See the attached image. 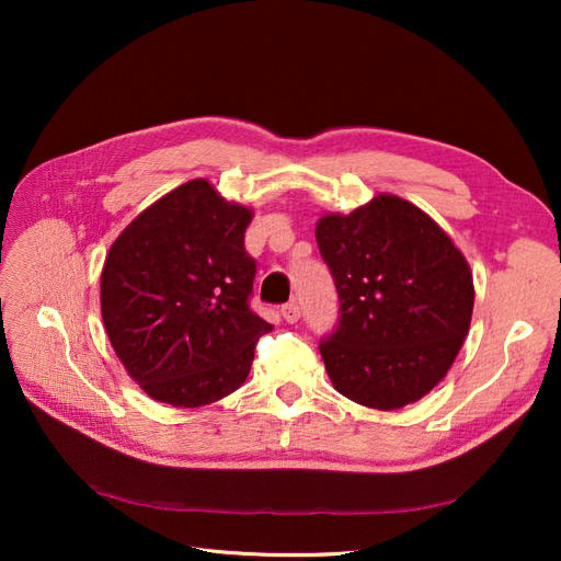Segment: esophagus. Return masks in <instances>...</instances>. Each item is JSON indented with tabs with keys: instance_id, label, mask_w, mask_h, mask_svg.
<instances>
[{
	"instance_id": "esophagus-1",
	"label": "esophagus",
	"mask_w": 561,
	"mask_h": 561,
	"mask_svg": "<svg viewBox=\"0 0 561 561\" xmlns=\"http://www.w3.org/2000/svg\"><path fill=\"white\" fill-rule=\"evenodd\" d=\"M280 313H283L285 322H297L301 318V309H299L297 301H287L285 307L280 309Z\"/></svg>"
}]
</instances>
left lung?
Masks as SVG:
<instances>
[{"mask_svg":"<svg viewBox=\"0 0 561 561\" xmlns=\"http://www.w3.org/2000/svg\"><path fill=\"white\" fill-rule=\"evenodd\" d=\"M316 241L342 311L320 342L332 386L381 412L431 393L470 330L474 287L463 252L431 215L393 194L322 215Z\"/></svg>","mask_w":561,"mask_h":561,"instance_id":"8db88e82","label":"left lung"}]
</instances>
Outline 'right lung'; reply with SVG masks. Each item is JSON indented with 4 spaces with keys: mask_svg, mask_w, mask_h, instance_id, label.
Here are the masks:
<instances>
[{
    "mask_svg": "<svg viewBox=\"0 0 561 561\" xmlns=\"http://www.w3.org/2000/svg\"><path fill=\"white\" fill-rule=\"evenodd\" d=\"M250 222L252 208L198 178L151 203L112 243L100 311L118 360L151 400L192 410L248 379L254 344L274 330L248 304Z\"/></svg>",
    "mask_w": 561,
    "mask_h": 561,
    "instance_id": "1",
    "label": "right lung"
}]
</instances>
